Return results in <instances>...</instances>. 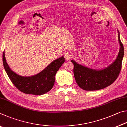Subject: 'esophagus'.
Here are the masks:
<instances>
[{"instance_id": "34e87169", "label": "esophagus", "mask_w": 127, "mask_h": 127, "mask_svg": "<svg viewBox=\"0 0 127 127\" xmlns=\"http://www.w3.org/2000/svg\"><path fill=\"white\" fill-rule=\"evenodd\" d=\"M64 56H65V58L66 60H70L71 58V57L72 56V53L70 52H67L65 53Z\"/></svg>"}]
</instances>
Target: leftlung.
<instances>
[{
    "label": "left lung",
    "instance_id": "8db88e82",
    "mask_svg": "<svg viewBox=\"0 0 127 127\" xmlns=\"http://www.w3.org/2000/svg\"><path fill=\"white\" fill-rule=\"evenodd\" d=\"M118 32L119 51L117 57L107 67L101 70L93 69L80 65L73 60L74 74L75 80L80 87L85 90H97L109 86L118 76L122 68L124 56V47Z\"/></svg>",
    "mask_w": 127,
    "mask_h": 127
}]
</instances>
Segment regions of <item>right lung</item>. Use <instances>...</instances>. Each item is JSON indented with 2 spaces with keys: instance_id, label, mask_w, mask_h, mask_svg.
Wrapping results in <instances>:
<instances>
[{
  "instance_id": "1",
  "label": "right lung",
  "mask_w": 127,
  "mask_h": 127,
  "mask_svg": "<svg viewBox=\"0 0 127 127\" xmlns=\"http://www.w3.org/2000/svg\"><path fill=\"white\" fill-rule=\"evenodd\" d=\"M65 61L62 56L53 60L38 74L31 76H22L10 69L6 62L4 51L3 55L4 69L12 83L22 92L33 95L44 94L53 88L56 74Z\"/></svg>"
}]
</instances>
